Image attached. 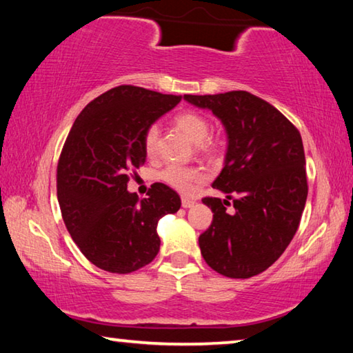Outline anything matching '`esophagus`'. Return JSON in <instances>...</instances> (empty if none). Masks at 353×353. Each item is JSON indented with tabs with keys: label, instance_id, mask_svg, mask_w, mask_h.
Segmentation results:
<instances>
[{
	"label": "esophagus",
	"instance_id": "34e87169",
	"mask_svg": "<svg viewBox=\"0 0 353 353\" xmlns=\"http://www.w3.org/2000/svg\"><path fill=\"white\" fill-rule=\"evenodd\" d=\"M196 204V202L193 201V199H190V198H182V207L183 208H191Z\"/></svg>",
	"mask_w": 353,
	"mask_h": 353
}]
</instances>
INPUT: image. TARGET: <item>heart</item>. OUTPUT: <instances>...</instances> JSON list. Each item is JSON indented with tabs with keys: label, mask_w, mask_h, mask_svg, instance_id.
<instances>
[{
	"label": "heart",
	"mask_w": 353,
	"mask_h": 353,
	"mask_svg": "<svg viewBox=\"0 0 353 353\" xmlns=\"http://www.w3.org/2000/svg\"><path fill=\"white\" fill-rule=\"evenodd\" d=\"M176 126L187 134L188 139L194 143H199L201 149H210L212 141L205 140L208 134H210V121L201 115L198 112H182L177 113L174 117ZM157 143H159V126L157 124H151L143 135V149H145L146 155L152 157L157 152ZM160 181H163L166 185H170L181 193H188L193 187L194 182H198L202 177L201 171L193 166H183V165H168L162 172L159 174Z\"/></svg>",
	"instance_id": "1"
}]
</instances>
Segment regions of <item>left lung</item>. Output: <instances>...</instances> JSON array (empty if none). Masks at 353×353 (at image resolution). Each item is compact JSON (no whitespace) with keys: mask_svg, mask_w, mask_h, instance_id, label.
I'll return each instance as SVG.
<instances>
[{"mask_svg":"<svg viewBox=\"0 0 353 353\" xmlns=\"http://www.w3.org/2000/svg\"><path fill=\"white\" fill-rule=\"evenodd\" d=\"M183 98L212 110L227 134L224 168L212 183L227 199H202L213 221L199 236L201 254L225 277L256 276L285 252L305 208L302 137L276 107L249 92ZM229 200L232 214L225 208Z\"/></svg>","mask_w":353,"mask_h":353,"instance_id":"obj_1","label":"left lung"}]
</instances>
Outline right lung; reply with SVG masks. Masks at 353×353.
Returning a JSON list of instances; mask_svg holds the SVG:
<instances>
[{
    "label": "right lung",
    "instance_id": "1",
    "mask_svg": "<svg viewBox=\"0 0 353 353\" xmlns=\"http://www.w3.org/2000/svg\"><path fill=\"white\" fill-rule=\"evenodd\" d=\"M181 99L119 85L87 104L70 130L57 165L59 205L73 241L101 270L129 274L149 265L160 249L159 219L181 208L165 183L141 201L128 191L146 162L145 130Z\"/></svg>",
    "mask_w": 353,
    "mask_h": 353
}]
</instances>
